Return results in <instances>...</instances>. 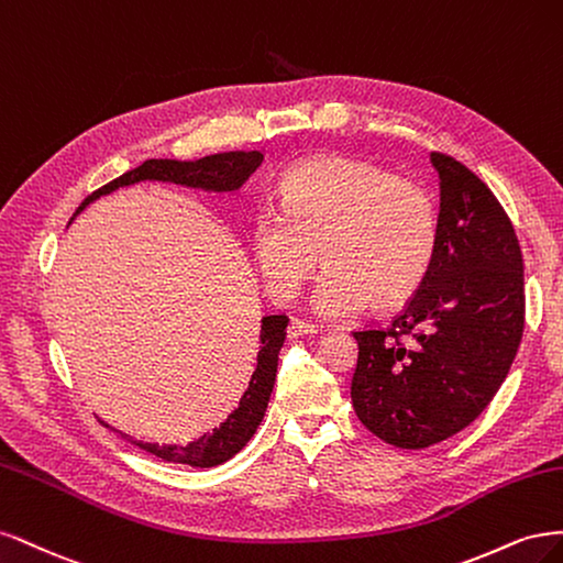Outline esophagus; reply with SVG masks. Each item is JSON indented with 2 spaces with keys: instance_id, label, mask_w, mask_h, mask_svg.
<instances>
[{
  "instance_id": "obj_1",
  "label": "esophagus",
  "mask_w": 563,
  "mask_h": 563,
  "mask_svg": "<svg viewBox=\"0 0 563 563\" xmlns=\"http://www.w3.org/2000/svg\"><path fill=\"white\" fill-rule=\"evenodd\" d=\"M313 334H318L316 324H311V322H303V320H299V318H295L292 322H289V328H287V336H289V339L313 336Z\"/></svg>"
}]
</instances>
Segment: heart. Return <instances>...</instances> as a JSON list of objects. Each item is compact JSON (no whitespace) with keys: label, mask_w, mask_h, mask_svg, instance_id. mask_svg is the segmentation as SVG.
Segmentation results:
<instances>
[{"label":"heart","mask_w":563,"mask_h":563,"mask_svg":"<svg viewBox=\"0 0 563 563\" xmlns=\"http://www.w3.org/2000/svg\"><path fill=\"white\" fill-rule=\"evenodd\" d=\"M280 208L252 217L250 243L268 295L289 301L328 266L313 292L330 320L405 303L426 280L440 241L432 194L409 177L367 161L322 156L287 170Z\"/></svg>","instance_id":"heart-1"}]
</instances>
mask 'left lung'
<instances>
[{
	"mask_svg": "<svg viewBox=\"0 0 563 563\" xmlns=\"http://www.w3.org/2000/svg\"><path fill=\"white\" fill-rule=\"evenodd\" d=\"M440 173V241L426 280L388 328H362L351 400L378 440L426 449L494 400L523 334V260L494 191L449 154Z\"/></svg>",
	"mask_w": 563,
	"mask_h": 563,
	"instance_id": "8db88e82",
	"label": "left lung"
}]
</instances>
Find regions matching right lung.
Returning <instances> with one entry per match:
<instances>
[{
  "instance_id": "obj_1",
  "label": "right lung",
  "mask_w": 563,
  "mask_h": 563,
  "mask_svg": "<svg viewBox=\"0 0 563 563\" xmlns=\"http://www.w3.org/2000/svg\"><path fill=\"white\" fill-rule=\"evenodd\" d=\"M264 154L262 152H224L212 154L196 161H177V158H150L142 166L123 173L121 177L112 179L110 185L96 189L90 196L84 198V203L77 208L84 210L90 201H96L102 194H110L119 187H129L142 179H161V183H175L187 187H201V189H214V191H235L241 189L245 179L260 168ZM287 316H266L262 320V346L257 355L255 374L250 378V386L243 393L239 409H235L229 419L214 428L210 434H203L201 440L191 444H170L158 446L150 442H137L129 434H121L125 442H131L144 451L154 453V456L170 461V463H185L194 467H212L229 461L235 456L255 434L257 426L264 419V411L268 405L271 390L276 384L278 372V355L285 341V328Z\"/></svg>"
}]
</instances>
